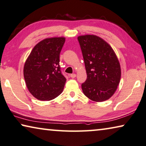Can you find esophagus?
Segmentation results:
<instances>
[{
	"instance_id": "34e87169",
	"label": "esophagus",
	"mask_w": 146,
	"mask_h": 146,
	"mask_svg": "<svg viewBox=\"0 0 146 146\" xmlns=\"http://www.w3.org/2000/svg\"><path fill=\"white\" fill-rule=\"evenodd\" d=\"M70 77H71V78H75V77H76V74L75 73H73V74H71L70 75Z\"/></svg>"
}]
</instances>
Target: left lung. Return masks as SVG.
Instances as JSON below:
<instances>
[{
    "instance_id": "obj_1",
    "label": "left lung",
    "mask_w": 146,
    "mask_h": 146,
    "mask_svg": "<svg viewBox=\"0 0 146 146\" xmlns=\"http://www.w3.org/2000/svg\"><path fill=\"white\" fill-rule=\"evenodd\" d=\"M85 65L87 79L81 87L87 98L104 102L114 94L121 71L116 54L107 42L94 35L78 36Z\"/></svg>"
}]
</instances>
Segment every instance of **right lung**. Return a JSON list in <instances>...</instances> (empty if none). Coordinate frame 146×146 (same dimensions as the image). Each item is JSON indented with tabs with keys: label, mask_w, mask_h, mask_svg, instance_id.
Segmentation results:
<instances>
[{
	"label": "right lung",
	"mask_w": 146,
	"mask_h": 146,
	"mask_svg": "<svg viewBox=\"0 0 146 146\" xmlns=\"http://www.w3.org/2000/svg\"><path fill=\"white\" fill-rule=\"evenodd\" d=\"M64 37L47 38L33 48L23 67L29 92L41 101L52 100L64 90L66 79L61 72L60 54Z\"/></svg>",
	"instance_id": "right-lung-1"
}]
</instances>
